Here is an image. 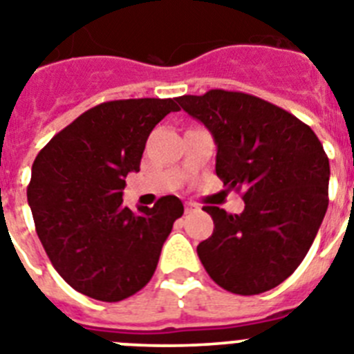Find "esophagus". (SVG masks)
<instances>
[{"instance_id":"34e87169","label":"esophagus","mask_w":354,"mask_h":354,"mask_svg":"<svg viewBox=\"0 0 354 354\" xmlns=\"http://www.w3.org/2000/svg\"><path fill=\"white\" fill-rule=\"evenodd\" d=\"M184 209H186V214H189V212L196 211V209H198V207H196L195 204H192V202H187V204H186V207H184Z\"/></svg>"}]
</instances>
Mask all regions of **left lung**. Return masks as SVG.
Here are the masks:
<instances>
[{"instance_id":"8db88e82","label":"left lung","mask_w":354,"mask_h":354,"mask_svg":"<svg viewBox=\"0 0 354 354\" xmlns=\"http://www.w3.org/2000/svg\"><path fill=\"white\" fill-rule=\"evenodd\" d=\"M211 131L216 175L241 192L245 211L205 205L214 221L196 246L209 277L225 290L253 296L296 271L328 209L330 161L310 127L255 95L209 90L177 97Z\"/></svg>"}]
</instances>
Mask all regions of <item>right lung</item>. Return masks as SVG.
<instances>
[{
    "mask_svg": "<svg viewBox=\"0 0 354 354\" xmlns=\"http://www.w3.org/2000/svg\"><path fill=\"white\" fill-rule=\"evenodd\" d=\"M175 99H124L84 111L44 147L31 168L28 204L53 268L77 292L122 301L149 283L162 243L180 218L177 196L131 211L122 189L140 171L149 134Z\"/></svg>",
    "mask_w": 354,
    "mask_h": 354,
    "instance_id": "1",
    "label": "right lung"
}]
</instances>
